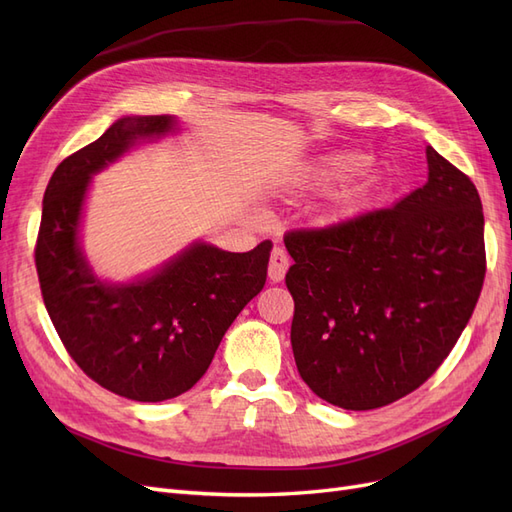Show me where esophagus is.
Wrapping results in <instances>:
<instances>
[{"mask_svg":"<svg viewBox=\"0 0 512 512\" xmlns=\"http://www.w3.org/2000/svg\"><path fill=\"white\" fill-rule=\"evenodd\" d=\"M288 267H290L288 254L282 250V247H273L271 260H269V280H271L273 284L282 282L286 271H288Z\"/></svg>","mask_w":512,"mask_h":512,"instance_id":"esophagus-1","label":"esophagus"}]
</instances>
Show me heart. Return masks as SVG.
Masks as SVG:
<instances>
[{
  "label": "heart",
  "mask_w": 512,
  "mask_h": 512,
  "mask_svg": "<svg viewBox=\"0 0 512 512\" xmlns=\"http://www.w3.org/2000/svg\"><path fill=\"white\" fill-rule=\"evenodd\" d=\"M374 158L363 151H342L335 153V156L324 158L318 162L312 170L307 173V181L312 183H339V181H350L365 175L371 168ZM384 190L380 177H369L367 181L354 185L352 190L344 192L337 198V213L350 215L367 207L371 200H374Z\"/></svg>",
  "instance_id": "b5f03b06"
}]
</instances>
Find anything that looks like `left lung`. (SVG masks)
<instances>
[{
    "instance_id": "8db88e82",
    "label": "left lung",
    "mask_w": 512,
    "mask_h": 512,
    "mask_svg": "<svg viewBox=\"0 0 512 512\" xmlns=\"http://www.w3.org/2000/svg\"><path fill=\"white\" fill-rule=\"evenodd\" d=\"M429 177L389 209L284 235L290 342L305 384L344 410L416 391L457 344L483 288L476 185L427 147Z\"/></svg>"
}]
</instances>
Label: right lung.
<instances>
[{"mask_svg": "<svg viewBox=\"0 0 512 512\" xmlns=\"http://www.w3.org/2000/svg\"><path fill=\"white\" fill-rule=\"evenodd\" d=\"M175 123L170 115L117 119L55 168L42 200L36 269L46 312L74 363L134 401L173 399L203 378L232 320L265 286L273 247L262 241L235 254L194 243L132 284H106L89 269L79 224L91 175Z\"/></svg>", "mask_w": 512, "mask_h": 512, "instance_id": "1", "label": "right lung"}]
</instances>
